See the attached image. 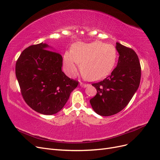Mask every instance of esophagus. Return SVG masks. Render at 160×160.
Masks as SVG:
<instances>
[{"label": "esophagus", "mask_w": 160, "mask_h": 160, "mask_svg": "<svg viewBox=\"0 0 160 160\" xmlns=\"http://www.w3.org/2000/svg\"><path fill=\"white\" fill-rule=\"evenodd\" d=\"M80 85H81V87H83V88H86V87L88 86V85L85 84V83H80Z\"/></svg>", "instance_id": "34e87169"}]
</instances>
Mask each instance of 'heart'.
<instances>
[{
    "label": "heart",
    "mask_w": 160,
    "mask_h": 160,
    "mask_svg": "<svg viewBox=\"0 0 160 160\" xmlns=\"http://www.w3.org/2000/svg\"><path fill=\"white\" fill-rule=\"evenodd\" d=\"M117 59L114 46L100 41L91 43L77 42L71 47V52L63 57V67L67 74L74 77L81 62L82 75L91 81H98L108 76Z\"/></svg>",
    "instance_id": "heart-1"
}]
</instances>
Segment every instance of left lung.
Returning a JSON list of instances; mask_svg holds the SVG:
<instances>
[{
	"mask_svg": "<svg viewBox=\"0 0 160 160\" xmlns=\"http://www.w3.org/2000/svg\"><path fill=\"white\" fill-rule=\"evenodd\" d=\"M119 56L118 65L103 81L92 83L97 94L90 99L92 108L101 116L119 113L129 103L141 79L139 58L132 49L116 43Z\"/></svg>",
	"mask_w": 160,
	"mask_h": 160,
	"instance_id": "left-lung-1",
	"label": "left lung"
}]
</instances>
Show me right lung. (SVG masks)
<instances>
[{
    "mask_svg": "<svg viewBox=\"0 0 160 160\" xmlns=\"http://www.w3.org/2000/svg\"><path fill=\"white\" fill-rule=\"evenodd\" d=\"M39 43L24 50L17 61L15 73L26 103L37 112L55 114L64 107L79 81L61 70L62 58Z\"/></svg>",
    "mask_w": 160,
    "mask_h": 160,
    "instance_id": "1",
    "label": "right lung"
}]
</instances>
